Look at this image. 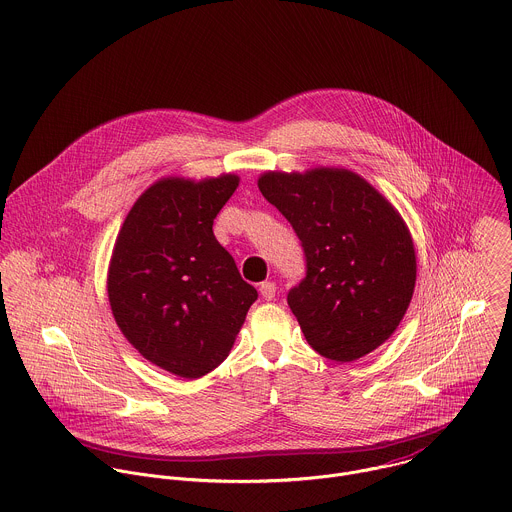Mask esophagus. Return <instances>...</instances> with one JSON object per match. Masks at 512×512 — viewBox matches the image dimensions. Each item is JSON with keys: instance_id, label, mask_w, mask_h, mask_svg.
Returning a JSON list of instances; mask_svg holds the SVG:
<instances>
[{"instance_id": "esophagus-1", "label": "esophagus", "mask_w": 512, "mask_h": 512, "mask_svg": "<svg viewBox=\"0 0 512 512\" xmlns=\"http://www.w3.org/2000/svg\"><path fill=\"white\" fill-rule=\"evenodd\" d=\"M260 296L268 302L274 300L276 298V284L274 282H262L260 284Z\"/></svg>"}]
</instances>
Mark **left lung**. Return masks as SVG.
I'll use <instances>...</instances> for the list:
<instances>
[{
    "instance_id": "8db88e82",
    "label": "left lung",
    "mask_w": 512,
    "mask_h": 512,
    "mask_svg": "<svg viewBox=\"0 0 512 512\" xmlns=\"http://www.w3.org/2000/svg\"><path fill=\"white\" fill-rule=\"evenodd\" d=\"M258 188L304 246L308 272L288 306L308 343L345 363L389 340L417 280L413 238L397 208L357 172L336 167L264 172Z\"/></svg>"
}]
</instances>
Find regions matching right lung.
I'll return each instance as SVG.
<instances>
[{"label":"right lung","mask_w":512,"mask_h":512,"mask_svg":"<svg viewBox=\"0 0 512 512\" xmlns=\"http://www.w3.org/2000/svg\"><path fill=\"white\" fill-rule=\"evenodd\" d=\"M238 182L230 172L157 180L129 210L111 254L107 294L119 330L145 359L184 379L228 357L258 298L212 232Z\"/></svg>","instance_id":"1"}]
</instances>
